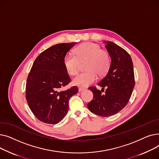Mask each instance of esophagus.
<instances>
[{"label":"esophagus","mask_w":159,"mask_h":159,"mask_svg":"<svg viewBox=\"0 0 159 159\" xmlns=\"http://www.w3.org/2000/svg\"><path fill=\"white\" fill-rule=\"evenodd\" d=\"M83 89H84V88H79V92H80V91H82Z\"/></svg>","instance_id":"obj_1"}]
</instances>
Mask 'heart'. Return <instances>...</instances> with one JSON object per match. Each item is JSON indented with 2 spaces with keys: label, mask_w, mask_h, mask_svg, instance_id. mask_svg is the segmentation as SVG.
<instances>
[{
  "label": "heart",
  "mask_w": 159,
  "mask_h": 159,
  "mask_svg": "<svg viewBox=\"0 0 159 159\" xmlns=\"http://www.w3.org/2000/svg\"><path fill=\"white\" fill-rule=\"evenodd\" d=\"M74 53L75 55L67 54L64 58V64L67 71L71 75H75L79 72L80 62L84 61V68L86 70L73 79L74 85L86 87L97 80V74L103 75L109 70L110 56L97 44H82L75 49Z\"/></svg>",
  "instance_id": "heart-1"
}]
</instances>
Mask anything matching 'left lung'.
I'll return each instance as SVG.
<instances>
[{"label": "left lung", "instance_id": "1", "mask_svg": "<svg viewBox=\"0 0 159 159\" xmlns=\"http://www.w3.org/2000/svg\"><path fill=\"white\" fill-rule=\"evenodd\" d=\"M106 43L105 47L111 58V64L105 77L97 84L102 88L101 91L95 86L89 88L93 93V98L87 104L90 111L101 116H111L122 110L128 104L135 86L134 71L129 54L112 42Z\"/></svg>", "mask_w": 159, "mask_h": 159}]
</instances>
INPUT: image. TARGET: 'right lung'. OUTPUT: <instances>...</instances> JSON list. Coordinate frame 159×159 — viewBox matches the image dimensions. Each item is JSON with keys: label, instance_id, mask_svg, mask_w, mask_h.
Returning a JSON list of instances; mask_svg holds the SVG:
<instances>
[{"label": "right lung", "instance_id": "1", "mask_svg": "<svg viewBox=\"0 0 159 159\" xmlns=\"http://www.w3.org/2000/svg\"><path fill=\"white\" fill-rule=\"evenodd\" d=\"M75 43L58 44L42 52L33 64L28 76L26 98L32 113L41 122L55 124L68 111L70 98L77 86L62 91L71 82L64 58Z\"/></svg>", "mask_w": 159, "mask_h": 159}]
</instances>
